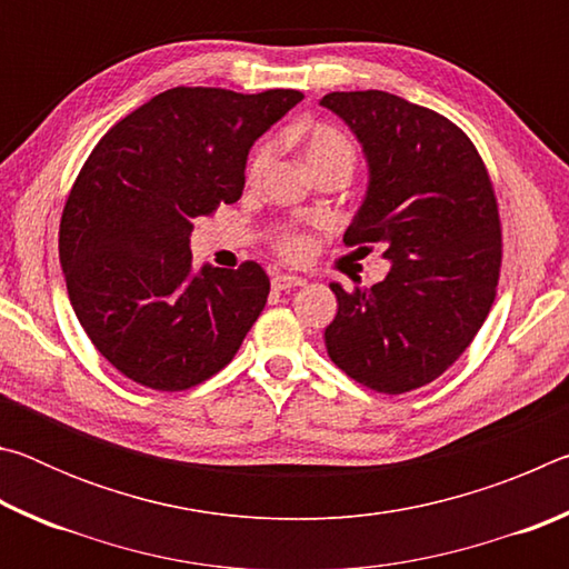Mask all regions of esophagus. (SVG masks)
Here are the masks:
<instances>
[{"label": "esophagus", "mask_w": 569, "mask_h": 569, "mask_svg": "<svg viewBox=\"0 0 569 569\" xmlns=\"http://www.w3.org/2000/svg\"><path fill=\"white\" fill-rule=\"evenodd\" d=\"M271 283H273L276 291H291V288L306 286L303 278H298V276H288V273H276Z\"/></svg>", "instance_id": "1"}]
</instances>
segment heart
I'll use <instances>...</instances> for the list:
<instances>
[{
	"instance_id": "1",
	"label": "heart",
	"mask_w": 569,
	"mask_h": 569,
	"mask_svg": "<svg viewBox=\"0 0 569 569\" xmlns=\"http://www.w3.org/2000/svg\"><path fill=\"white\" fill-rule=\"evenodd\" d=\"M276 156V148L273 142H263V146H258L253 150V156L248 160V182H258L261 180L268 168H271ZM353 160H356V148L351 138L346 132H341L339 128H331V124H319V128H313L308 132L306 138V162L313 168H321V166H346V168H353ZM281 253L286 258H301L306 250H308V240L303 236H283L281 243Z\"/></svg>"
}]
</instances>
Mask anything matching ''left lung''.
Listing matches in <instances>:
<instances>
[{"label":"left lung","instance_id":"left-lung-1","mask_svg":"<svg viewBox=\"0 0 569 569\" xmlns=\"http://www.w3.org/2000/svg\"><path fill=\"white\" fill-rule=\"evenodd\" d=\"M323 108L359 138L369 190L343 243H381L391 271L343 291L323 339L361 387L407 393L431 383L475 341L495 303L502 223L485 160L465 130L381 90L329 92Z\"/></svg>","mask_w":569,"mask_h":569}]
</instances>
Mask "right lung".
<instances>
[{
    "label": "right lung",
    "mask_w": 569,
    "mask_h": 569,
    "mask_svg": "<svg viewBox=\"0 0 569 569\" xmlns=\"http://www.w3.org/2000/svg\"><path fill=\"white\" fill-rule=\"evenodd\" d=\"M301 100L172 88L84 160L62 210L60 263L77 321L122 377L186 391L240 349L271 281L253 261L192 273V218L236 203L250 146Z\"/></svg>",
    "instance_id": "obj_1"
}]
</instances>
